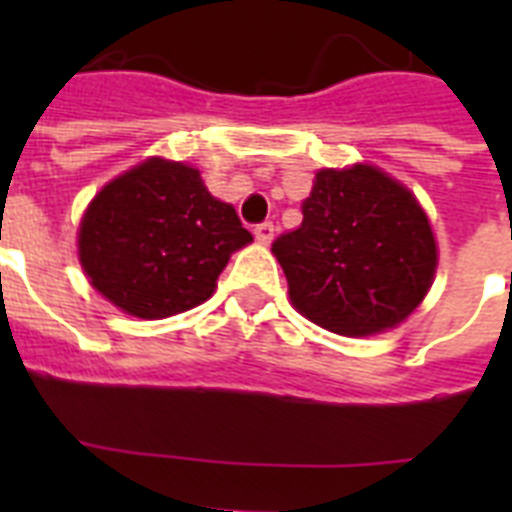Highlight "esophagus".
<instances>
[{
    "label": "esophagus",
    "instance_id": "34e87169",
    "mask_svg": "<svg viewBox=\"0 0 512 512\" xmlns=\"http://www.w3.org/2000/svg\"><path fill=\"white\" fill-rule=\"evenodd\" d=\"M273 233H276V228H273V223H268V220L260 225H255V239L260 241V244H271Z\"/></svg>",
    "mask_w": 512,
    "mask_h": 512
}]
</instances>
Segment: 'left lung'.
Masks as SVG:
<instances>
[{"label":"left lung","instance_id":"left-lung-1","mask_svg":"<svg viewBox=\"0 0 512 512\" xmlns=\"http://www.w3.org/2000/svg\"><path fill=\"white\" fill-rule=\"evenodd\" d=\"M303 316L337 335H374L422 303L436 273V239L422 207L385 172L321 170L303 223L273 241Z\"/></svg>","mask_w":512,"mask_h":512}]
</instances>
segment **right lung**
Returning a JSON list of instances; mask_svg holds the SVG:
<instances>
[{"label":"right lung","instance_id":"1","mask_svg":"<svg viewBox=\"0 0 512 512\" xmlns=\"http://www.w3.org/2000/svg\"><path fill=\"white\" fill-rule=\"evenodd\" d=\"M249 241L236 209L204 188L199 170L148 159L92 199L79 260L116 308L167 319L204 303L231 252Z\"/></svg>","mask_w":512,"mask_h":512}]
</instances>
